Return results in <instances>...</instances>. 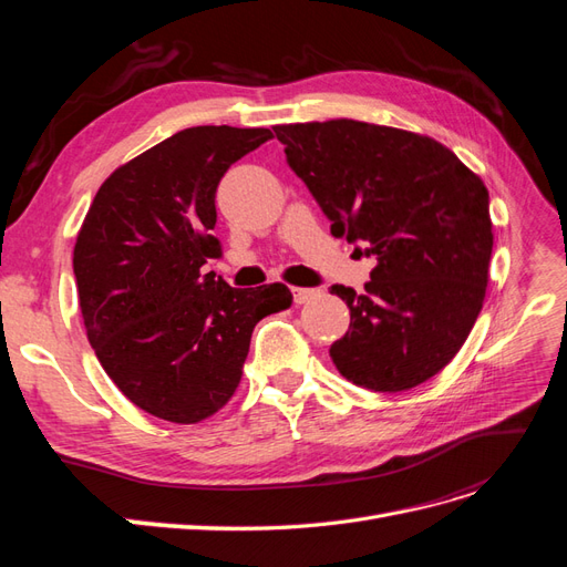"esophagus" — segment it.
Here are the masks:
<instances>
[{
    "instance_id": "esophagus-1",
    "label": "esophagus",
    "mask_w": 567,
    "mask_h": 567,
    "mask_svg": "<svg viewBox=\"0 0 567 567\" xmlns=\"http://www.w3.org/2000/svg\"><path fill=\"white\" fill-rule=\"evenodd\" d=\"M319 296V288H293V302L305 305Z\"/></svg>"
}]
</instances>
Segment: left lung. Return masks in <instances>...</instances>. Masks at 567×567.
Segmentation results:
<instances>
[{
	"mask_svg": "<svg viewBox=\"0 0 567 567\" xmlns=\"http://www.w3.org/2000/svg\"><path fill=\"white\" fill-rule=\"evenodd\" d=\"M274 132L331 234L379 260L362 296L331 286L350 307L336 369L373 392L433 379L483 310L494 238L483 179L414 132L346 117Z\"/></svg>",
	"mask_w": 567,
	"mask_h": 567,
	"instance_id": "1",
	"label": "left lung"
}]
</instances>
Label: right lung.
Here are the masks:
<instances>
[{
  "label": "right lung",
  "instance_id": "1",
  "mask_svg": "<svg viewBox=\"0 0 567 567\" xmlns=\"http://www.w3.org/2000/svg\"><path fill=\"white\" fill-rule=\"evenodd\" d=\"M267 140L265 127H186L117 167L84 217L73 271L90 346L153 416L198 423L225 406L255 323L293 300L284 284L231 288L203 274L219 257V179Z\"/></svg>",
  "mask_w": 567,
  "mask_h": 567
}]
</instances>
